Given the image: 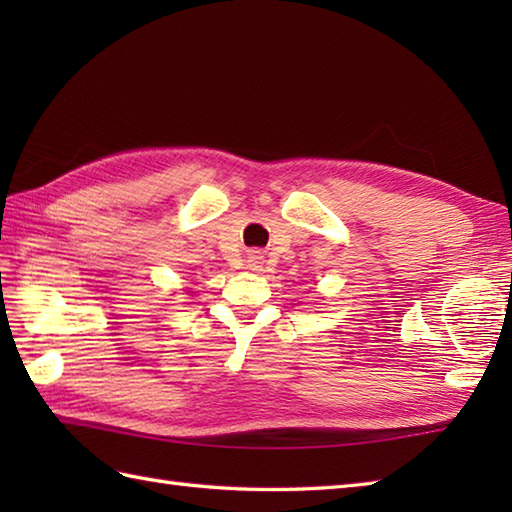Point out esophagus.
<instances>
[{"instance_id":"obj_1","label":"esophagus","mask_w":512,"mask_h":512,"mask_svg":"<svg viewBox=\"0 0 512 512\" xmlns=\"http://www.w3.org/2000/svg\"><path fill=\"white\" fill-rule=\"evenodd\" d=\"M259 259H262V257H253V259H250V266H253V268H259V264H262V262H259Z\"/></svg>"}]
</instances>
